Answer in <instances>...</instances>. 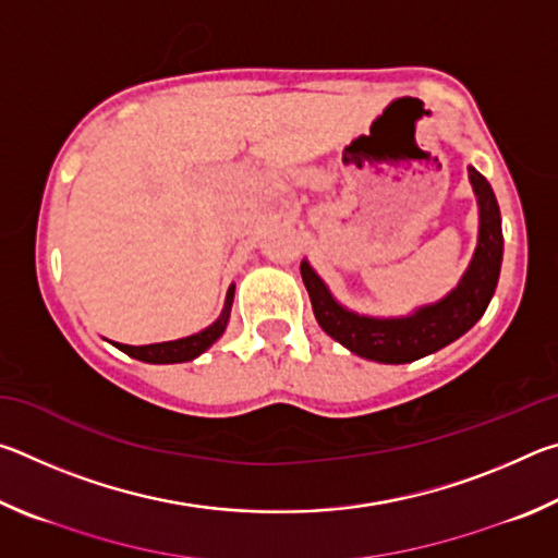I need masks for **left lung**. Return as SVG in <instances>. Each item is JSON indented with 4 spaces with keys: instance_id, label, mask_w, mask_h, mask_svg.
Listing matches in <instances>:
<instances>
[{
    "instance_id": "obj_1",
    "label": "left lung",
    "mask_w": 558,
    "mask_h": 558,
    "mask_svg": "<svg viewBox=\"0 0 558 558\" xmlns=\"http://www.w3.org/2000/svg\"><path fill=\"white\" fill-rule=\"evenodd\" d=\"M468 172L480 206L477 248L458 288L433 305H423L405 317L356 315L339 305L307 260L300 263L317 325L349 352L381 364H409L456 342L485 315L502 268V219L487 179L475 167H468Z\"/></svg>"
}]
</instances>
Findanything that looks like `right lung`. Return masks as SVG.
Masks as SVG:
<instances>
[{
	"instance_id": "1",
	"label": "right lung",
	"mask_w": 558,
	"mask_h": 558,
	"mask_svg": "<svg viewBox=\"0 0 558 558\" xmlns=\"http://www.w3.org/2000/svg\"><path fill=\"white\" fill-rule=\"evenodd\" d=\"M233 292L235 286L229 288L226 292V302H223V310H221V317L216 319L214 325H209L202 332L196 335H189L182 339H174V342H159V344H143V347H130V344H116L120 352H125L132 359H140V362H147V364H179V362H192L199 354H204L206 349H209L216 339L223 335L226 325H229V315H231V305H233Z\"/></svg>"
}]
</instances>
